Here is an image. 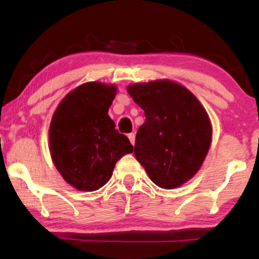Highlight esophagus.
Segmentation results:
<instances>
[{
  "mask_svg": "<svg viewBox=\"0 0 259 259\" xmlns=\"http://www.w3.org/2000/svg\"><path fill=\"white\" fill-rule=\"evenodd\" d=\"M127 138H129L130 142H132V145L135 144V134H134V133H130V134H127Z\"/></svg>",
  "mask_w": 259,
  "mask_h": 259,
  "instance_id": "esophagus-1",
  "label": "esophagus"
}]
</instances>
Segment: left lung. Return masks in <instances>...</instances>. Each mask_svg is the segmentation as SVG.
<instances>
[{
  "instance_id": "obj_1",
  "label": "left lung",
  "mask_w": 259,
  "mask_h": 259,
  "mask_svg": "<svg viewBox=\"0 0 259 259\" xmlns=\"http://www.w3.org/2000/svg\"><path fill=\"white\" fill-rule=\"evenodd\" d=\"M127 92L146 117L136 133V159L156 185H183L197 173L209 150L207 112L186 88L169 80L130 85Z\"/></svg>"
}]
</instances>
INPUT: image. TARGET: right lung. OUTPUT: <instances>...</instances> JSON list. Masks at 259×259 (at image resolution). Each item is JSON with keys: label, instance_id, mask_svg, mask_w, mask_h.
Listing matches in <instances>:
<instances>
[{"label": "right lung", "instance_id": "1", "mask_svg": "<svg viewBox=\"0 0 259 259\" xmlns=\"http://www.w3.org/2000/svg\"><path fill=\"white\" fill-rule=\"evenodd\" d=\"M114 85L86 82L68 94L53 114L50 150L65 181L80 191H95L111 179L115 163L134 147L108 115Z\"/></svg>", "mask_w": 259, "mask_h": 259}]
</instances>
